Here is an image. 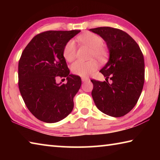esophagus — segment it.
I'll return each instance as SVG.
<instances>
[{
  "mask_svg": "<svg viewBox=\"0 0 160 160\" xmlns=\"http://www.w3.org/2000/svg\"><path fill=\"white\" fill-rule=\"evenodd\" d=\"M81 79H82V82H87V81L89 80V78H86V77H82V78H81Z\"/></svg>",
  "mask_w": 160,
  "mask_h": 160,
  "instance_id": "esophagus-1",
  "label": "esophagus"
}]
</instances>
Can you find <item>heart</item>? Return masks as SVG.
Masks as SVG:
<instances>
[{
    "mask_svg": "<svg viewBox=\"0 0 160 160\" xmlns=\"http://www.w3.org/2000/svg\"><path fill=\"white\" fill-rule=\"evenodd\" d=\"M78 41L82 44L92 48L91 57H95L99 61H102L106 58L107 50L102 47V38L93 33H88L80 35L78 37ZM63 57L67 61H73L76 57V45L72 40L67 43L63 48ZM98 68V63L95 60L84 61L78 60L74 62L71 66L72 73L81 77H86L94 72Z\"/></svg>",
    "mask_w": 160,
    "mask_h": 160,
    "instance_id": "1",
    "label": "heart"
}]
</instances>
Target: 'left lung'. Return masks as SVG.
I'll use <instances>...</instances> for the list:
<instances>
[{"label": "left lung", "mask_w": 160, "mask_h": 160, "mask_svg": "<svg viewBox=\"0 0 160 160\" xmlns=\"http://www.w3.org/2000/svg\"><path fill=\"white\" fill-rule=\"evenodd\" d=\"M90 31L106 42L109 51V61L100 70L106 81L91 80L92 96L99 111L121 117L131 112L141 94L145 81L142 53L135 40L121 29L101 27Z\"/></svg>", "instance_id": "8db88e82"}]
</instances>
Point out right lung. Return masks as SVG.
Returning <instances> with one entry per match:
<instances>
[{
  "label": "right lung",
  "instance_id": "add662e5",
  "mask_svg": "<svg viewBox=\"0 0 160 160\" xmlns=\"http://www.w3.org/2000/svg\"><path fill=\"white\" fill-rule=\"evenodd\" d=\"M80 30L47 31L33 37L18 63V86L28 109L46 123L61 121L71 113L81 78L70 74L63 57L65 46ZM58 77L67 83L58 84Z\"/></svg>",
  "mask_w": 160,
  "mask_h": 160
}]
</instances>
